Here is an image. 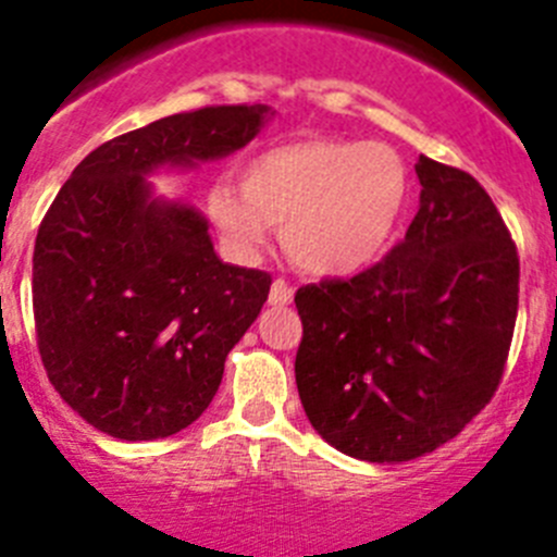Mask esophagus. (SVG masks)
<instances>
[{
  "label": "esophagus",
  "mask_w": 557,
  "mask_h": 557,
  "mask_svg": "<svg viewBox=\"0 0 557 557\" xmlns=\"http://www.w3.org/2000/svg\"><path fill=\"white\" fill-rule=\"evenodd\" d=\"M290 299H294V288H290L285 280H274L272 288H269V305H274V308H283V305H290Z\"/></svg>",
  "instance_id": "obj_1"
}]
</instances>
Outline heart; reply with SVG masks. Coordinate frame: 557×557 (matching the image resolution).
<instances>
[{"label": "heart", "mask_w": 557, "mask_h": 557, "mask_svg": "<svg viewBox=\"0 0 557 557\" xmlns=\"http://www.w3.org/2000/svg\"><path fill=\"white\" fill-rule=\"evenodd\" d=\"M409 200V170L384 143L302 137L244 164L242 184L216 181L206 208L236 258H255L272 225L302 269L346 277L376 263Z\"/></svg>", "instance_id": "1"}]
</instances>
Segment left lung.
I'll use <instances>...</instances> for the list:
<instances>
[{
  "label": "left lung",
  "instance_id": "obj_1",
  "mask_svg": "<svg viewBox=\"0 0 557 557\" xmlns=\"http://www.w3.org/2000/svg\"><path fill=\"white\" fill-rule=\"evenodd\" d=\"M407 236L351 280L296 290V387L332 448L409 461L454 440L495 396L519 305V255L465 170L420 156Z\"/></svg>",
  "mask_w": 557,
  "mask_h": 557
}]
</instances>
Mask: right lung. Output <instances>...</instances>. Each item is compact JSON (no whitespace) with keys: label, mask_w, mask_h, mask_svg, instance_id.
Instances as JSON below:
<instances>
[{"label":"right lung","mask_w":557,"mask_h":557,"mask_svg":"<svg viewBox=\"0 0 557 557\" xmlns=\"http://www.w3.org/2000/svg\"><path fill=\"white\" fill-rule=\"evenodd\" d=\"M269 114L263 103L202 107L121 134L79 161L46 211L33 255L38 351L92 429L161 440L216 396L272 277L222 263L200 211L156 197L145 175L231 156Z\"/></svg>","instance_id":"right-lung-1"}]
</instances>
